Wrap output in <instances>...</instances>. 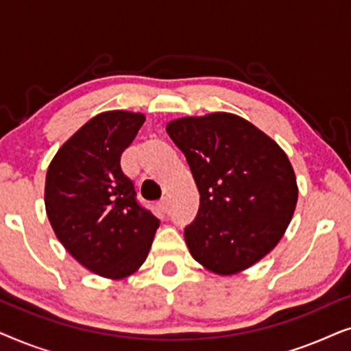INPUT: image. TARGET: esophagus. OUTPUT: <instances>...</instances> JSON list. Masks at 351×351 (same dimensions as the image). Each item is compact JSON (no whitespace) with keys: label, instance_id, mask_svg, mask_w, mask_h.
<instances>
[{"label":"esophagus","instance_id":"esophagus-1","mask_svg":"<svg viewBox=\"0 0 351 351\" xmlns=\"http://www.w3.org/2000/svg\"><path fill=\"white\" fill-rule=\"evenodd\" d=\"M158 208H160V210H161L162 214H167V213H169V203H167V199L161 201V203H160V206H158Z\"/></svg>","mask_w":351,"mask_h":351}]
</instances>
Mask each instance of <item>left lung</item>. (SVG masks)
I'll use <instances>...</instances> for the list:
<instances>
[{
    "mask_svg": "<svg viewBox=\"0 0 351 351\" xmlns=\"http://www.w3.org/2000/svg\"><path fill=\"white\" fill-rule=\"evenodd\" d=\"M199 191L185 228L191 257L232 276L273 251L294 215L299 186L285 150L247 119L227 112L166 124Z\"/></svg>",
    "mask_w": 351,
    "mask_h": 351,
    "instance_id": "obj_1",
    "label": "left lung"
}]
</instances>
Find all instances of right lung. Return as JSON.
<instances>
[{
  "mask_svg": "<svg viewBox=\"0 0 351 351\" xmlns=\"http://www.w3.org/2000/svg\"><path fill=\"white\" fill-rule=\"evenodd\" d=\"M145 114L110 110L83 124L52 158L45 184L51 227L66 252L107 280L145 262L160 220L137 204L119 160Z\"/></svg>",
  "mask_w": 351,
  "mask_h": 351,
  "instance_id": "right-lung-1",
  "label": "right lung"
}]
</instances>
